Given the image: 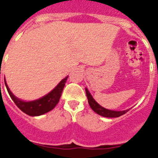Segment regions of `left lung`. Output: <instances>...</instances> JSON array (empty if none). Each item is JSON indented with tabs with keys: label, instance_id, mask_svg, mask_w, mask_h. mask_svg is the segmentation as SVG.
Here are the masks:
<instances>
[{
	"label": "left lung",
	"instance_id": "1",
	"mask_svg": "<svg viewBox=\"0 0 158 158\" xmlns=\"http://www.w3.org/2000/svg\"><path fill=\"white\" fill-rule=\"evenodd\" d=\"M85 92H86L87 98H88V101H89V104L91 106L92 110L95 111L96 114L102 116V117H106V118H118L120 116L124 115V114H126L129 110H126L122 111H115V110H107L106 108L102 107L99 105L95 99H93V97L89 92V90L85 89Z\"/></svg>",
	"mask_w": 158,
	"mask_h": 158
}]
</instances>
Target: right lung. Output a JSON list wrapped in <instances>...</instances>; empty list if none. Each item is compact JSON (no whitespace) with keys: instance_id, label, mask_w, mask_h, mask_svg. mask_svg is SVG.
<instances>
[{"instance_id":"1","label":"right lung","mask_w":158,"mask_h":158,"mask_svg":"<svg viewBox=\"0 0 158 158\" xmlns=\"http://www.w3.org/2000/svg\"><path fill=\"white\" fill-rule=\"evenodd\" d=\"M67 78L68 76L59 82V85L52 91H51L48 94L43 96L42 98L37 99V100L30 101V102H25V101L18 99L11 93L6 81H4V83H5V86H6L10 97L14 101L15 105L25 114H28L29 116L34 117V116L42 115V114H46L54 109L61 97L62 92H63V88H64L65 83H66Z\"/></svg>"}]
</instances>
